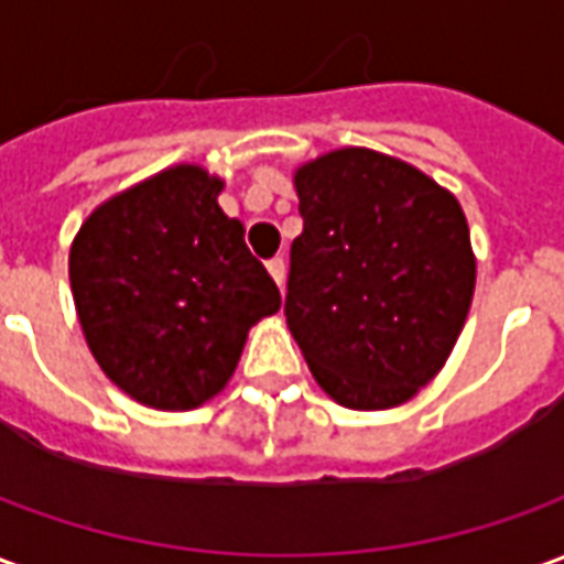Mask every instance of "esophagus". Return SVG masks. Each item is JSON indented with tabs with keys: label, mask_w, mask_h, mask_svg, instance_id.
Segmentation results:
<instances>
[{
	"label": "esophagus",
	"mask_w": 564,
	"mask_h": 564,
	"mask_svg": "<svg viewBox=\"0 0 564 564\" xmlns=\"http://www.w3.org/2000/svg\"><path fill=\"white\" fill-rule=\"evenodd\" d=\"M265 265H269V274L274 278V283H278V286H283V278H286V259L274 257V259H269Z\"/></svg>",
	"instance_id": "esophagus-1"
}]
</instances>
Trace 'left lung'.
<instances>
[{"label":"left lung","instance_id":"1","mask_svg":"<svg viewBox=\"0 0 564 564\" xmlns=\"http://www.w3.org/2000/svg\"><path fill=\"white\" fill-rule=\"evenodd\" d=\"M302 235L283 314L314 378L354 411L395 408L447 362L474 295L468 223L414 165L344 148L295 172Z\"/></svg>","mask_w":564,"mask_h":564}]
</instances>
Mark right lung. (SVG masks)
I'll use <instances>...</instances> for the list:
<instances>
[{
    "mask_svg": "<svg viewBox=\"0 0 564 564\" xmlns=\"http://www.w3.org/2000/svg\"><path fill=\"white\" fill-rule=\"evenodd\" d=\"M223 181L174 165L80 226L72 295L96 362L135 402L189 411L232 378L247 329L281 307L245 226L217 205Z\"/></svg>",
    "mask_w": 564,
    "mask_h": 564,
    "instance_id": "add662e5",
    "label": "right lung"
}]
</instances>
